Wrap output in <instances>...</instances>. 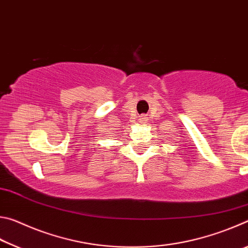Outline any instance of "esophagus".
I'll return each mask as SVG.
<instances>
[{"mask_svg": "<svg viewBox=\"0 0 248 248\" xmlns=\"http://www.w3.org/2000/svg\"><path fill=\"white\" fill-rule=\"evenodd\" d=\"M141 119H144V118H141Z\"/></svg>", "mask_w": 248, "mask_h": 248, "instance_id": "1", "label": "esophagus"}]
</instances>
